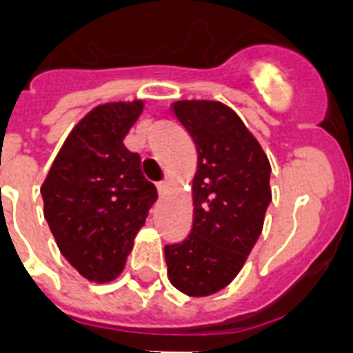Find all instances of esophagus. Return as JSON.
Returning <instances> with one entry per match:
<instances>
[{"instance_id":"esophagus-1","label":"esophagus","mask_w":353,"mask_h":353,"mask_svg":"<svg viewBox=\"0 0 353 353\" xmlns=\"http://www.w3.org/2000/svg\"><path fill=\"white\" fill-rule=\"evenodd\" d=\"M168 188H170V179H165V181H161L159 185H157L159 196H166V192H168Z\"/></svg>"}]
</instances>
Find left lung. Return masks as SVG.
<instances>
[{"label": "left lung", "instance_id": "obj_1", "mask_svg": "<svg viewBox=\"0 0 353 353\" xmlns=\"http://www.w3.org/2000/svg\"><path fill=\"white\" fill-rule=\"evenodd\" d=\"M172 112L192 137V231L165 247L168 279L188 296L223 290L241 271L262 234L271 203V165L256 137L231 108L216 101H177Z\"/></svg>", "mask_w": 353, "mask_h": 353}]
</instances>
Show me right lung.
<instances>
[{
  "instance_id": "obj_1",
  "label": "right lung",
  "mask_w": 353,
  "mask_h": 353,
  "mask_svg": "<svg viewBox=\"0 0 353 353\" xmlns=\"http://www.w3.org/2000/svg\"><path fill=\"white\" fill-rule=\"evenodd\" d=\"M144 102L93 108L62 144L41 185L43 216L63 258L91 282L121 274L157 190L124 137Z\"/></svg>"
}]
</instances>
